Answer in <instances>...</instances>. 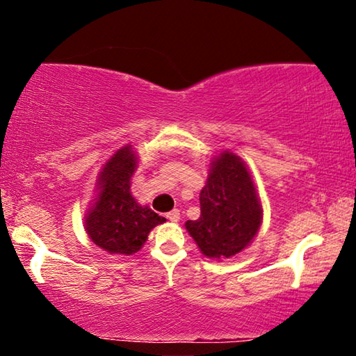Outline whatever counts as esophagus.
Returning <instances> with one entry per match:
<instances>
[{"label": "esophagus", "instance_id": "esophagus-1", "mask_svg": "<svg viewBox=\"0 0 356 356\" xmlns=\"http://www.w3.org/2000/svg\"><path fill=\"white\" fill-rule=\"evenodd\" d=\"M166 218L170 220L171 222H177L180 220V212L177 209H174V210H171L170 213H166Z\"/></svg>", "mask_w": 356, "mask_h": 356}]
</instances>
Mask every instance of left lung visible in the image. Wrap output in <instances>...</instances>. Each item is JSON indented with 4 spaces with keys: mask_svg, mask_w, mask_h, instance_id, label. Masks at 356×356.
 Wrapping results in <instances>:
<instances>
[{
    "mask_svg": "<svg viewBox=\"0 0 356 356\" xmlns=\"http://www.w3.org/2000/svg\"><path fill=\"white\" fill-rule=\"evenodd\" d=\"M201 216L185 222L204 256L231 259L252 243L262 225V201L245 161L231 150L210 160L200 195Z\"/></svg>",
    "mask_w": 356,
    "mask_h": 356,
    "instance_id": "8db88e82",
    "label": "left lung"
}]
</instances>
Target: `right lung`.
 <instances>
[{
  "instance_id": "right-lung-1",
  "label": "right lung",
  "mask_w": 356,
  "mask_h": 356,
  "mask_svg": "<svg viewBox=\"0 0 356 356\" xmlns=\"http://www.w3.org/2000/svg\"><path fill=\"white\" fill-rule=\"evenodd\" d=\"M138 161L131 144L118 149L102 166L92 204L84 213V231L91 242L110 254H135L146 243L150 231L166 221L131 195L130 184Z\"/></svg>"
}]
</instances>
